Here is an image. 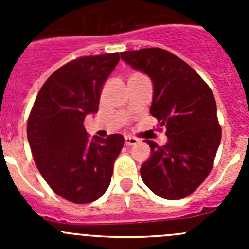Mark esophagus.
<instances>
[{
    "instance_id": "esophagus-1",
    "label": "esophagus",
    "mask_w": 249,
    "mask_h": 249,
    "mask_svg": "<svg viewBox=\"0 0 249 249\" xmlns=\"http://www.w3.org/2000/svg\"><path fill=\"white\" fill-rule=\"evenodd\" d=\"M124 140H126L127 146H135V144H137L138 142H140V141H138V138L131 137V136H126V137H124Z\"/></svg>"
}]
</instances>
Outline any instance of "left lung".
Listing matches in <instances>:
<instances>
[{"label": "left lung", "instance_id": "8db88e82", "mask_svg": "<svg viewBox=\"0 0 249 249\" xmlns=\"http://www.w3.org/2000/svg\"><path fill=\"white\" fill-rule=\"evenodd\" d=\"M121 58L151 77L149 112L168 138L164 146L147 141L152 153L141 167L142 181L162 198H184L210 175L221 142L214 96L190 65L166 50L124 51Z\"/></svg>", "mask_w": 249, "mask_h": 249}]
</instances>
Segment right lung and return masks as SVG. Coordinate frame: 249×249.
<instances>
[{
    "instance_id": "add662e5",
    "label": "right lung",
    "mask_w": 249,
    "mask_h": 249,
    "mask_svg": "<svg viewBox=\"0 0 249 249\" xmlns=\"http://www.w3.org/2000/svg\"><path fill=\"white\" fill-rule=\"evenodd\" d=\"M120 54L83 56L59 67L39 89L27 121V138L39 173L62 198L98 199L111 183L124 144L118 133L89 140L83 122L98 111L101 89Z\"/></svg>"
}]
</instances>
